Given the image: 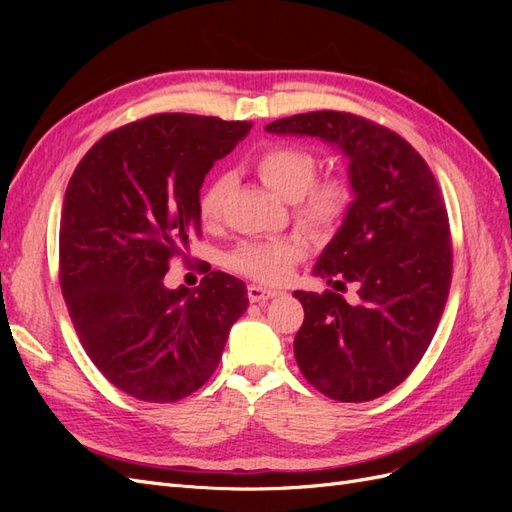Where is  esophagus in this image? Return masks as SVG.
<instances>
[{
    "label": "esophagus",
    "mask_w": 512,
    "mask_h": 512,
    "mask_svg": "<svg viewBox=\"0 0 512 512\" xmlns=\"http://www.w3.org/2000/svg\"><path fill=\"white\" fill-rule=\"evenodd\" d=\"M282 290H273V288H262V286H247V299L252 303H267L273 297H280Z\"/></svg>",
    "instance_id": "esophagus-1"
}]
</instances>
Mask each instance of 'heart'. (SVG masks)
Instances as JSON below:
<instances>
[{"mask_svg":"<svg viewBox=\"0 0 512 512\" xmlns=\"http://www.w3.org/2000/svg\"><path fill=\"white\" fill-rule=\"evenodd\" d=\"M252 168L267 188L284 200H292L294 218L314 232L337 228L352 205V181L342 173L314 177L316 160L301 147L269 145L252 158ZM228 192V175H213L198 196L200 220L205 224L218 222ZM305 252L307 243L299 235L243 241L226 256V267L260 284H282Z\"/></svg>","mask_w":512,"mask_h":512,"instance_id":"b5f03b06","label":"heart"}]
</instances>
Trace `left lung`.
<instances>
[{
	"mask_svg": "<svg viewBox=\"0 0 512 512\" xmlns=\"http://www.w3.org/2000/svg\"><path fill=\"white\" fill-rule=\"evenodd\" d=\"M271 134L318 136L348 158L354 200L314 275L354 284L359 303L333 290H294L305 309L294 359L305 380L346 404L382 397L423 359L453 277L448 215L436 177L389 128L352 113L277 119Z\"/></svg>",
	"mask_w": 512,
	"mask_h": 512,
	"instance_id": "1",
	"label": "left lung"
}]
</instances>
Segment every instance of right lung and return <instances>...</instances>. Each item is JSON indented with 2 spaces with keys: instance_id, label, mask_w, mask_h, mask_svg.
I'll use <instances>...</instances> for the list:
<instances>
[{
  "instance_id": "obj_1",
  "label": "right lung",
  "mask_w": 512,
  "mask_h": 512,
  "mask_svg": "<svg viewBox=\"0 0 512 512\" xmlns=\"http://www.w3.org/2000/svg\"><path fill=\"white\" fill-rule=\"evenodd\" d=\"M250 121L162 113L102 136L76 166L59 224V282L87 356L117 389L151 404L192 395L218 367L247 309L237 277L164 286L200 237L198 196Z\"/></svg>"
}]
</instances>
